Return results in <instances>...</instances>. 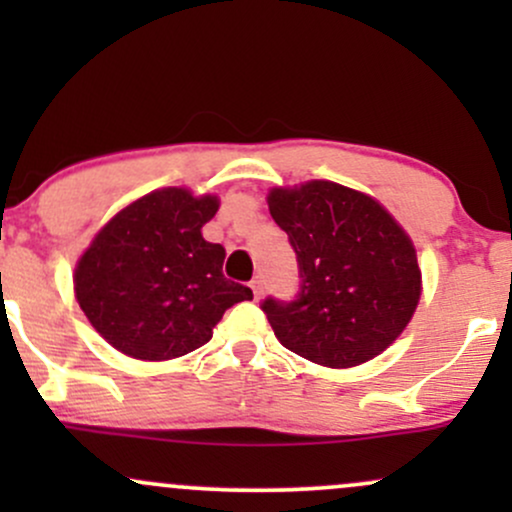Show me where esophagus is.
Segmentation results:
<instances>
[{"instance_id": "1", "label": "esophagus", "mask_w": 512, "mask_h": 512, "mask_svg": "<svg viewBox=\"0 0 512 512\" xmlns=\"http://www.w3.org/2000/svg\"><path fill=\"white\" fill-rule=\"evenodd\" d=\"M250 289H252V293H255L257 301H260V296H262V279H260V276L250 281Z\"/></svg>"}]
</instances>
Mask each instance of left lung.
Returning <instances> with one entry per match:
<instances>
[{
    "label": "left lung",
    "instance_id": "1",
    "mask_svg": "<svg viewBox=\"0 0 512 512\" xmlns=\"http://www.w3.org/2000/svg\"><path fill=\"white\" fill-rule=\"evenodd\" d=\"M272 219L298 255V301L262 310L281 344L317 366L354 368L407 330L421 298L414 240L366 192L308 180L267 192Z\"/></svg>",
    "mask_w": 512,
    "mask_h": 512
}]
</instances>
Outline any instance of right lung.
<instances>
[{
  "instance_id": "right-lung-1",
  "label": "right lung",
  "mask_w": 512,
  "mask_h": 512,
  "mask_svg": "<svg viewBox=\"0 0 512 512\" xmlns=\"http://www.w3.org/2000/svg\"><path fill=\"white\" fill-rule=\"evenodd\" d=\"M219 195L161 187L98 228L74 267V296L113 349L139 361H170L211 339L223 313L250 301L223 276L226 250L202 236Z\"/></svg>"
}]
</instances>
